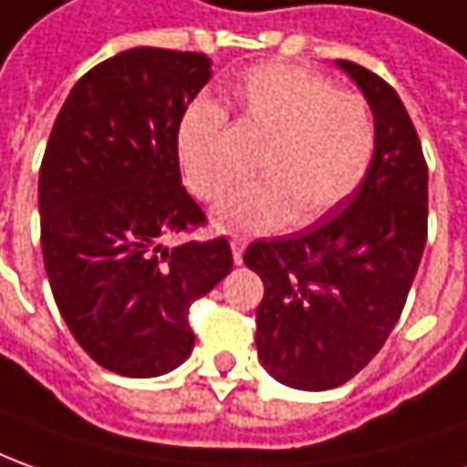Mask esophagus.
Masks as SVG:
<instances>
[{
  "instance_id": "obj_1",
  "label": "esophagus",
  "mask_w": 467,
  "mask_h": 467,
  "mask_svg": "<svg viewBox=\"0 0 467 467\" xmlns=\"http://www.w3.org/2000/svg\"><path fill=\"white\" fill-rule=\"evenodd\" d=\"M244 252H246V241L234 236V239H231V254H234V262H236V265L244 262Z\"/></svg>"
}]
</instances>
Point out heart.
<instances>
[{
  "mask_svg": "<svg viewBox=\"0 0 467 467\" xmlns=\"http://www.w3.org/2000/svg\"><path fill=\"white\" fill-rule=\"evenodd\" d=\"M241 119L269 137L256 178L215 208V223L234 234H266L285 223H313L361 185L376 152V119L361 93L333 88L289 63L249 70L236 86ZM178 160L195 198L213 202L236 180L226 111L195 99L180 117Z\"/></svg>",
  "mask_w": 467,
  "mask_h": 467,
  "instance_id": "obj_1",
  "label": "heart"
}]
</instances>
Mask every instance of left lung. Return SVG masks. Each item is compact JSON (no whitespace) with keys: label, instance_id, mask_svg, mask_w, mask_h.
Here are the masks:
<instances>
[{"label":"left lung","instance_id":"left-lung-1","mask_svg":"<svg viewBox=\"0 0 467 467\" xmlns=\"http://www.w3.org/2000/svg\"><path fill=\"white\" fill-rule=\"evenodd\" d=\"M376 119L361 185L317 223L259 239L244 265L265 282L256 307L259 361L302 391L346 384L387 343L427 241V162L397 91L368 67L337 60Z\"/></svg>","mask_w":467,"mask_h":467}]
</instances>
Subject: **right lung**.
I'll list each match as a JSON object with an SVG mask.
<instances>
[{
	"label": "right lung",
	"instance_id": "right-lung-1",
	"mask_svg": "<svg viewBox=\"0 0 467 467\" xmlns=\"http://www.w3.org/2000/svg\"><path fill=\"white\" fill-rule=\"evenodd\" d=\"M211 57L131 47L91 67L57 114L40 165L45 272L66 326L99 366L162 376L191 356L188 313L231 272L223 236L182 188L178 124Z\"/></svg>",
	"mask_w": 467,
	"mask_h": 467
}]
</instances>
